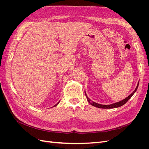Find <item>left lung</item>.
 <instances>
[{"mask_svg": "<svg viewBox=\"0 0 149 149\" xmlns=\"http://www.w3.org/2000/svg\"><path fill=\"white\" fill-rule=\"evenodd\" d=\"M139 83L137 84V87L135 89L134 91L130 94L129 96H128L127 97H125V99H124L122 101H120L119 102H115V103H113L112 104H108V105H103V104H98V103H96L94 101H92L88 97L86 93V91L85 92V95L86 96V98H87V100L88 101V102L90 104H91L92 106H94V107H98V108H102V109H112V108H116V107H120L122 106H123L124 104H125L130 99V97H131L136 92L137 89L138 88V86H139Z\"/></svg>", "mask_w": 149, "mask_h": 149, "instance_id": "left-lung-1", "label": "left lung"}]
</instances>
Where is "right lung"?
Instances as JSON below:
<instances>
[{
	"mask_svg": "<svg viewBox=\"0 0 149 149\" xmlns=\"http://www.w3.org/2000/svg\"><path fill=\"white\" fill-rule=\"evenodd\" d=\"M59 102H60V101H59V102H58V103H57V104H55V106H53V107H55V106H57V105H58V104H59Z\"/></svg>",
	"mask_w": 149,
	"mask_h": 149,
	"instance_id": "right-lung-1",
	"label": "right lung"
}]
</instances>
